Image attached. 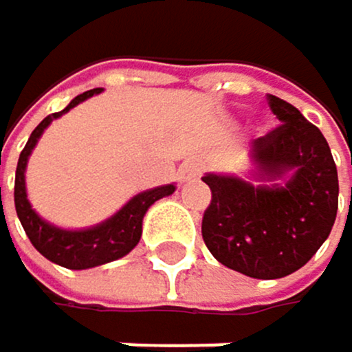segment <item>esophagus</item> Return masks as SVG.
<instances>
[{"instance_id":"1","label":"esophagus","mask_w":352,"mask_h":352,"mask_svg":"<svg viewBox=\"0 0 352 352\" xmlns=\"http://www.w3.org/2000/svg\"><path fill=\"white\" fill-rule=\"evenodd\" d=\"M178 176L184 182L199 178L201 176V163H197V161H184L182 166H180V170H178Z\"/></svg>"}]
</instances>
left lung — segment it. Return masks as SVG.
<instances>
[{
    "label": "left lung",
    "instance_id": "8db88e82",
    "mask_svg": "<svg viewBox=\"0 0 352 352\" xmlns=\"http://www.w3.org/2000/svg\"><path fill=\"white\" fill-rule=\"evenodd\" d=\"M278 127L252 142V157L272 176L293 170L285 186H252L208 174L210 204L201 219L208 250L250 278H283L306 265L327 240L338 212V170L321 129L302 112L267 95Z\"/></svg>",
    "mask_w": 352,
    "mask_h": 352
}]
</instances>
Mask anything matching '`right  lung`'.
Segmentation results:
<instances>
[{"label":"right lung","mask_w":352,"mask_h":352,"mask_svg":"<svg viewBox=\"0 0 352 352\" xmlns=\"http://www.w3.org/2000/svg\"><path fill=\"white\" fill-rule=\"evenodd\" d=\"M100 91L102 89L85 91L78 97H74L65 110L46 116L42 123L31 131L27 144L19 157V166H16L14 208H16V214H19V221L25 229V234L31 240V244L38 248V252H42L48 261L63 265L67 270H87V267H95V265L125 257L140 242L142 219H144L146 210L157 199L172 195L176 189L174 184H166V186H157L153 191L140 193L127 206H123V210H118L112 219H108L106 223L97 227L85 229V232H65V229L52 227L31 210V204L27 201V193H25V168H27V159L31 151H34L36 142L40 140L42 131L50 125L52 118L65 114L69 108L78 106L87 97H93ZM1 210H3V206H1Z\"/></svg>","instance_id":"obj_1"}]
</instances>
